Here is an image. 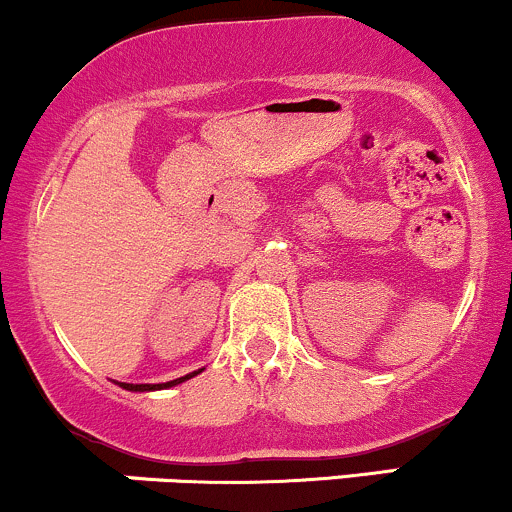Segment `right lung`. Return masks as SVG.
Returning a JSON list of instances; mask_svg holds the SVG:
<instances>
[{
  "label": "right lung",
  "instance_id": "right-lung-1",
  "mask_svg": "<svg viewBox=\"0 0 512 512\" xmlns=\"http://www.w3.org/2000/svg\"><path fill=\"white\" fill-rule=\"evenodd\" d=\"M202 371V368H200ZM200 371H192V373H188V376H183V378H175V381H168V383H119V386H122L124 390H134V393H144V390H161V388H173V386H178V383H183V381H188V378H192V376H197V373Z\"/></svg>",
  "mask_w": 512,
  "mask_h": 512
}]
</instances>
